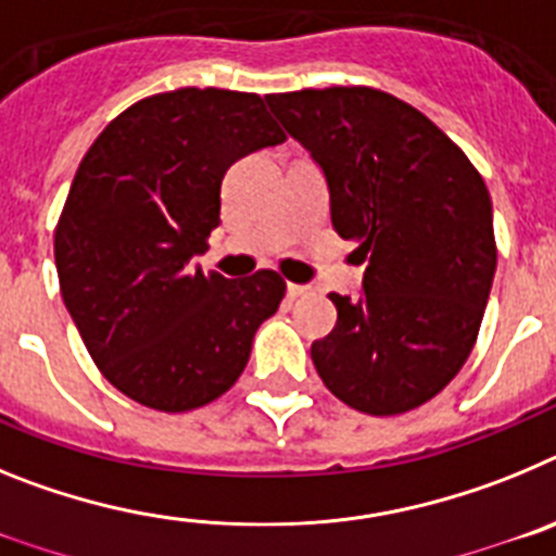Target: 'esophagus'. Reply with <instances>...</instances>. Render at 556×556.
Segmentation results:
<instances>
[{"label":"esophagus","mask_w":556,"mask_h":556,"mask_svg":"<svg viewBox=\"0 0 556 556\" xmlns=\"http://www.w3.org/2000/svg\"><path fill=\"white\" fill-rule=\"evenodd\" d=\"M287 294L292 298V301H298V298H306V294H312V289L301 287V283H287Z\"/></svg>","instance_id":"34e87169"}]
</instances>
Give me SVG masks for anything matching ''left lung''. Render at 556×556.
<instances>
[{
  "label": "left lung",
  "mask_w": 556,
  "mask_h": 556,
  "mask_svg": "<svg viewBox=\"0 0 556 556\" xmlns=\"http://www.w3.org/2000/svg\"><path fill=\"white\" fill-rule=\"evenodd\" d=\"M264 100L320 164L333 230L367 262L358 301L328 294L337 326L312 345L323 384L365 415L424 406L479 337L498 258L488 186L429 116L387 91Z\"/></svg>",
  "instance_id": "1"
}]
</instances>
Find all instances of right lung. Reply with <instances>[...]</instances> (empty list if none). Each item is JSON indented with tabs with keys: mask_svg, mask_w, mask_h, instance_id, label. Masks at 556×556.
<instances>
[{
	"mask_svg": "<svg viewBox=\"0 0 556 556\" xmlns=\"http://www.w3.org/2000/svg\"><path fill=\"white\" fill-rule=\"evenodd\" d=\"M287 141L258 94L178 88L122 111L68 189L55 228L66 303L102 376L136 404L189 412L236 384L287 283L191 267L219 225L228 166Z\"/></svg>",
	"mask_w": 556,
	"mask_h": 556,
	"instance_id": "right-lung-1",
	"label": "right lung"
}]
</instances>
